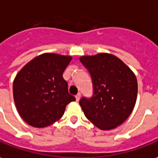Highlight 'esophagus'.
<instances>
[{"label": "esophagus", "instance_id": "34e87169", "mask_svg": "<svg viewBox=\"0 0 158 158\" xmlns=\"http://www.w3.org/2000/svg\"><path fill=\"white\" fill-rule=\"evenodd\" d=\"M80 98H81V94L78 93L77 95H76V100H77V102H78V101L80 100Z\"/></svg>", "mask_w": 158, "mask_h": 158}]
</instances>
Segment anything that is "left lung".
<instances>
[{
	"label": "left lung",
	"instance_id": "1",
	"mask_svg": "<svg viewBox=\"0 0 158 158\" xmlns=\"http://www.w3.org/2000/svg\"><path fill=\"white\" fill-rule=\"evenodd\" d=\"M80 61L89 69L94 86L93 97H83L79 102L85 116L103 131L120 126L135 106V74L122 60L109 53L81 56Z\"/></svg>",
	"mask_w": 158,
	"mask_h": 158
}]
</instances>
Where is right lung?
Listing matches in <instances>:
<instances>
[{
	"instance_id": "add662e5",
	"label": "right lung",
	"mask_w": 158,
	"mask_h": 158,
	"mask_svg": "<svg viewBox=\"0 0 158 158\" xmlns=\"http://www.w3.org/2000/svg\"><path fill=\"white\" fill-rule=\"evenodd\" d=\"M71 60V56L43 53L17 73L13 83L14 101L28 125L37 128L52 125L62 118L69 103L76 101L63 77Z\"/></svg>"
}]
</instances>
